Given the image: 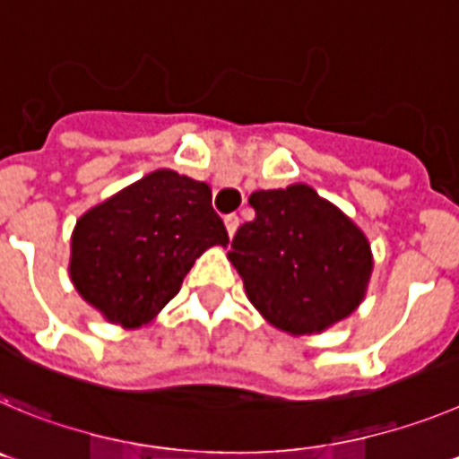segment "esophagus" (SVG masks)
Listing matches in <instances>:
<instances>
[{"label": "esophagus", "instance_id": "1", "mask_svg": "<svg viewBox=\"0 0 459 459\" xmlns=\"http://www.w3.org/2000/svg\"><path fill=\"white\" fill-rule=\"evenodd\" d=\"M224 224H226V230H229V235H230V238H233L235 230H238V226H239L238 214H226V217H224Z\"/></svg>", "mask_w": 459, "mask_h": 459}]
</instances>
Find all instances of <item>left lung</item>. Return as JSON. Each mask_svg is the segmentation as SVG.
<instances>
[{"label":"left lung","instance_id":"8db88e82","mask_svg":"<svg viewBox=\"0 0 459 459\" xmlns=\"http://www.w3.org/2000/svg\"><path fill=\"white\" fill-rule=\"evenodd\" d=\"M229 260L260 316L292 336L317 333L361 304L373 272L363 230L308 185L249 196Z\"/></svg>","mask_w":459,"mask_h":459}]
</instances>
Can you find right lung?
I'll return each instance as SVG.
<instances>
[{
    "instance_id": "add662e5",
    "label": "right lung",
    "mask_w": 459,
    "mask_h": 459,
    "mask_svg": "<svg viewBox=\"0 0 459 459\" xmlns=\"http://www.w3.org/2000/svg\"><path fill=\"white\" fill-rule=\"evenodd\" d=\"M229 245L205 183L158 169L82 214L70 239V279L114 325L142 327L178 295L194 260Z\"/></svg>"
}]
</instances>
